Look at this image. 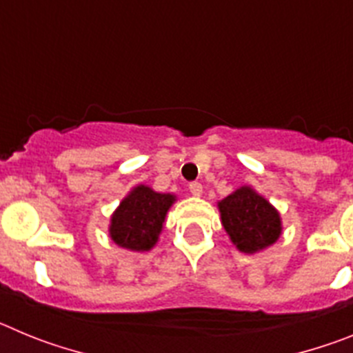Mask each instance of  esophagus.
<instances>
[{
    "label": "esophagus",
    "mask_w": 353,
    "mask_h": 353,
    "mask_svg": "<svg viewBox=\"0 0 353 353\" xmlns=\"http://www.w3.org/2000/svg\"><path fill=\"white\" fill-rule=\"evenodd\" d=\"M189 191H191L192 196H201L203 194V185L199 182H192L189 183Z\"/></svg>",
    "instance_id": "1"
}]
</instances>
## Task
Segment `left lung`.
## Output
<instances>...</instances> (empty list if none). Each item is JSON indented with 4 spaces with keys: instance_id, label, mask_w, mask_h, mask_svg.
Returning <instances> with one entry per match:
<instances>
[{
    "instance_id": "8db88e82",
    "label": "left lung",
    "mask_w": 353,
    "mask_h": 353,
    "mask_svg": "<svg viewBox=\"0 0 353 353\" xmlns=\"http://www.w3.org/2000/svg\"><path fill=\"white\" fill-rule=\"evenodd\" d=\"M221 221L236 249L261 251L281 235V217L272 205L251 187H240L219 201Z\"/></svg>"
}]
</instances>
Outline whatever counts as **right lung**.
Masks as SVG:
<instances>
[{
	"instance_id": "right-lung-1",
	"label": "right lung",
	"mask_w": 353,
	"mask_h": 353,
	"mask_svg": "<svg viewBox=\"0 0 353 353\" xmlns=\"http://www.w3.org/2000/svg\"><path fill=\"white\" fill-rule=\"evenodd\" d=\"M173 203V194H161L146 185L134 187L114 210L109 235L120 248L150 251L157 242L168 210Z\"/></svg>"
}]
</instances>
